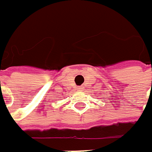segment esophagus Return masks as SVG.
<instances>
[{"label":"esophagus","mask_w":152,"mask_h":152,"mask_svg":"<svg viewBox=\"0 0 152 152\" xmlns=\"http://www.w3.org/2000/svg\"><path fill=\"white\" fill-rule=\"evenodd\" d=\"M78 90H83V86H79V87H78Z\"/></svg>","instance_id":"esophagus-1"}]
</instances>
